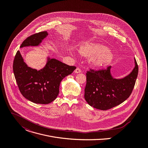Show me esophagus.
I'll return each instance as SVG.
<instances>
[{
	"mask_svg": "<svg viewBox=\"0 0 148 148\" xmlns=\"http://www.w3.org/2000/svg\"><path fill=\"white\" fill-rule=\"evenodd\" d=\"M74 71H75V73H79L82 72V70L80 69L79 68H77V69L75 70Z\"/></svg>",
	"mask_w": 148,
	"mask_h": 148,
	"instance_id": "1",
	"label": "esophagus"
}]
</instances>
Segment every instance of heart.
I'll return each mask as SVG.
<instances>
[{"label": "heart", "instance_id": "obj_1", "mask_svg": "<svg viewBox=\"0 0 148 148\" xmlns=\"http://www.w3.org/2000/svg\"><path fill=\"white\" fill-rule=\"evenodd\" d=\"M78 51L84 57H92V62L97 66L108 65L114 58V54L108 48L97 43L86 42L79 47Z\"/></svg>", "mask_w": 148, "mask_h": 148}]
</instances>
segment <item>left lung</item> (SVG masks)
Instances as JSON below:
<instances>
[{
  "instance_id": "obj_1",
  "label": "left lung",
  "mask_w": 148,
  "mask_h": 148,
  "mask_svg": "<svg viewBox=\"0 0 148 148\" xmlns=\"http://www.w3.org/2000/svg\"><path fill=\"white\" fill-rule=\"evenodd\" d=\"M127 76L122 79L113 78L111 66L106 69L87 71L84 98L89 105L99 110H107L125 101L130 96L138 74V65Z\"/></svg>"
}]
</instances>
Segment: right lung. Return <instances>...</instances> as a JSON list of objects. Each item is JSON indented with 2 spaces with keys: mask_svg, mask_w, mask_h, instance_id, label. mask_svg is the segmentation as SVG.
Instances as JSON below:
<instances>
[{
  "mask_svg": "<svg viewBox=\"0 0 148 148\" xmlns=\"http://www.w3.org/2000/svg\"><path fill=\"white\" fill-rule=\"evenodd\" d=\"M47 35V31L32 35L24 40L20 47L37 46ZM75 69V66L48 58L44 68L37 71L28 66L19 51L13 64V73L22 96L34 103L43 104L50 103L57 97L62 79Z\"/></svg>",
  "mask_w": 148,
  "mask_h": 148,
  "instance_id": "1",
  "label": "right lung"
}]
</instances>
